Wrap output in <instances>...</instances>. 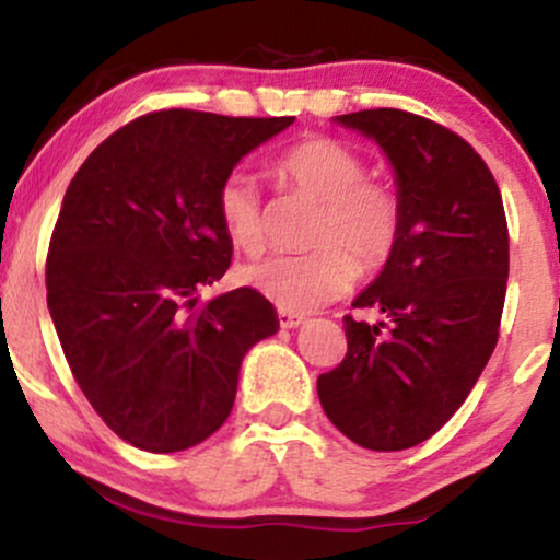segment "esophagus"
I'll list each match as a JSON object with an SVG mask.
<instances>
[{"label": "esophagus", "instance_id": "1", "mask_svg": "<svg viewBox=\"0 0 560 560\" xmlns=\"http://www.w3.org/2000/svg\"><path fill=\"white\" fill-rule=\"evenodd\" d=\"M305 316L302 313H292V311H281L279 307V326L281 329H294V326H300Z\"/></svg>", "mask_w": 560, "mask_h": 560}]
</instances>
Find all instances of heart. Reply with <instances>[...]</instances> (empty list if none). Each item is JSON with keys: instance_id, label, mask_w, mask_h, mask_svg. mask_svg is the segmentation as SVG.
Masks as SVG:
<instances>
[{"instance_id": "b5f03b06", "label": "heart", "mask_w": 560, "mask_h": 560, "mask_svg": "<svg viewBox=\"0 0 560 560\" xmlns=\"http://www.w3.org/2000/svg\"><path fill=\"white\" fill-rule=\"evenodd\" d=\"M279 182L318 202L307 253L268 255L240 268V279L281 311H311L347 292L358 268L376 273L397 253L405 205L397 186L369 178L355 147L307 137L273 163ZM215 213L234 247L258 253L266 242L260 195L247 171L234 168L215 191Z\"/></svg>"}]
</instances>
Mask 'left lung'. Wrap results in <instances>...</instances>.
<instances>
[{"label":"left lung","instance_id":"8db88e82","mask_svg":"<svg viewBox=\"0 0 560 560\" xmlns=\"http://www.w3.org/2000/svg\"><path fill=\"white\" fill-rule=\"evenodd\" d=\"M376 139L397 173L402 240L345 316L347 352L318 376L329 421L369 450L429 440L474 389L500 337L508 223L492 171L464 137L421 115L376 107L339 115Z\"/></svg>","mask_w":560,"mask_h":560}]
</instances>
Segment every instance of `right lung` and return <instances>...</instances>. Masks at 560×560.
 Returning <instances> with one entry per match:
<instances>
[{"label": "right lung", "mask_w": 560, "mask_h": 560, "mask_svg": "<svg viewBox=\"0 0 560 560\" xmlns=\"http://www.w3.org/2000/svg\"><path fill=\"white\" fill-rule=\"evenodd\" d=\"M294 118L155 110L110 133L70 182L47 253V305L66 361L128 445L178 453L223 427L244 352L279 331L240 287L215 213L221 178Z\"/></svg>", "instance_id": "1"}]
</instances>
